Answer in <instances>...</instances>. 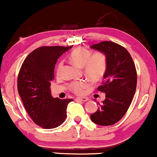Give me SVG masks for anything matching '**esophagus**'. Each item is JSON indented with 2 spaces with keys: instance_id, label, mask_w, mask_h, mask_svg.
<instances>
[{
  "instance_id": "34e87169",
  "label": "esophagus",
  "mask_w": 157,
  "mask_h": 157,
  "mask_svg": "<svg viewBox=\"0 0 157 157\" xmlns=\"http://www.w3.org/2000/svg\"><path fill=\"white\" fill-rule=\"evenodd\" d=\"M76 100H80V101H82V102H86L89 100V98H88V97H77Z\"/></svg>"
}]
</instances>
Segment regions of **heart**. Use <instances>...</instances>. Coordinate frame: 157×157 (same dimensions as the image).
Masks as SVG:
<instances>
[{
    "mask_svg": "<svg viewBox=\"0 0 157 157\" xmlns=\"http://www.w3.org/2000/svg\"><path fill=\"white\" fill-rule=\"evenodd\" d=\"M69 60L75 66L83 68L86 76L94 82L102 79L107 70V58L106 56L100 52H97L91 55V52L89 50L82 47H78L71 52ZM62 68L63 63H60L57 66V75H60ZM88 86L89 82L87 81H75L71 84V89L77 94H82Z\"/></svg>",
    "mask_w": 157,
    "mask_h": 157,
    "instance_id": "b5f03b06",
    "label": "heart"
}]
</instances>
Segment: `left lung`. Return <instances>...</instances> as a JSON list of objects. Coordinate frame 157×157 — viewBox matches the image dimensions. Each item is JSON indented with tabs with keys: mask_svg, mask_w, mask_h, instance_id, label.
<instances>
[{
	"mask_svg": "<svg viewBox=\"0 0 157 157\" xmlns=\"http://www.w3.org/2000/svg\"><path fill=\"white\" fill-rule=\"evenodd\" d=\"M91 48L102 52L107 58V70L104 82L98 91L105 93V99L91 120L100 125H111L117 122L128 109L136 88V68L127 49L110 41L94 44Z\"/></svg>",
	"mask_w": 157,
	"mask_h": 157,
	"instance_id": "1",
	"label": "left lung"
}]
</instances>
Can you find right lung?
<instances>
[{"label": "right lung", "instance_id": "1", "mask_svg": "<svg viewBox=\"0 0 157 157\" xmlns=\"http://www.w3.org/2000/svg\"><path fill=\"white\" fill-rule=\"evenodd\" d=\"M72 46H42L34 50L23 61L17 77V90L27 113L35 124L55 128L66 118L71 99L54 98L50 86L57 59Z\"/></svg>", "mask_w": 157, "mask_h": 157}]
</instances>
